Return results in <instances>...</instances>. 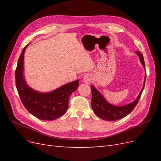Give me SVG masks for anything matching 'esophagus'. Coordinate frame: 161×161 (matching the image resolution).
I'll return each mask as SVG.
<instances>
[{
    "mask_svg": "<svg viewBox=\"0 0 161 161\" xmlns=\"http://www.w3.org/2000/svg\"><path fill=\"white\" fill-rule=\"evenodd\" d=\"M92 80V78L90 75H86L83 77V82L86 84H88V85L91 84Z\"/></svg>",
    "mask_w": 161,
    "mask_h": 161,
    "instance_id": "34e87169",
    "label": "esophagus"
}]
</instances>
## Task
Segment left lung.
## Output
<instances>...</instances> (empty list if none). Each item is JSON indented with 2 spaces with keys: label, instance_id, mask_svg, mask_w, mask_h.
I'll list each match as a JSON object with an SVG mask.
<instances>
[{
  "label": "left lung",
  "instance_id": "1",
  "mask_svg": "<svg viewBox=\"0 0 161 161\" xmlns=\"http://www.w3.org/2000/svg\"><path fill=\"white\" fill-rule=\"evenodd\" d=\"M136 53L138 56L141 64H142L145 69V64L142 53L138 51L136 52ZM146 76H147V74L145 75L143 87L140 92L137 98L131 103L123 106H116L109 103V102L106 101L103 95L93 85H91V105L94 113L99 118L106 121H115L127 116L135 108V107L137 105L138 101L140 99L145 85Z\"/></svg>",
  "mask_w": 161,
  "mask_h": 161
}]
</instances>
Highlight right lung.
I'll use <instances>...</instances> for the list:
<instances>
[{"label":"right lung","mask_w":161,"mask_h":161,"mask_svg":"<svg viewBox=\"0 0 161 161\" xmlns=\"http://www.w3.org/2000/svg\"><path fill=\"white\" fill-rule=\"evenodd\" d=\"M28 45L23 48L19 56L15 71L19 95L23 105L31 115L42 120H54L66 112L69 97L77 89L79 80L69 82L47 92H42L31 88L24 75V53Z\"/></svg>","instance_id":"1"}]
</instances>
